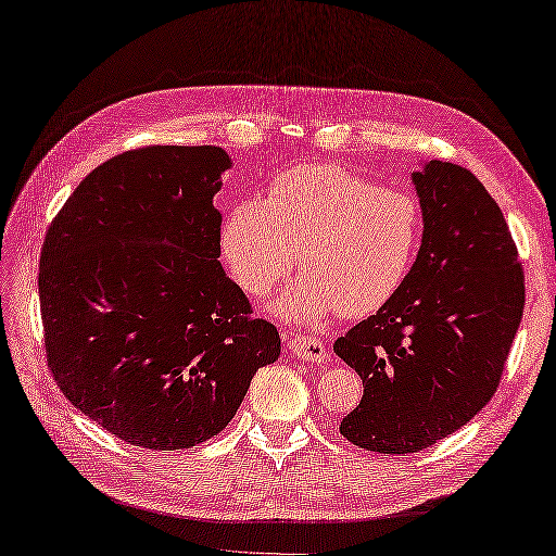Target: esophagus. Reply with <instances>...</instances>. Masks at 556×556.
Masks as SVG:
<instances>
[{"label": "esophagus", "instance_id": "1", "mask_svg": "<svg viewBox=\"0 0 556 556\" xmlns=\"http://www.w3.org/2000/svg\"><path fill=\"white\" fill-rule=\"evenodd\" d=\"M288 351L300 361H311V363H320L328 354V349L314 334H294L288 340Z\"/></svg>", "mask_w": 556, "mask_h": 556}]
</instances>
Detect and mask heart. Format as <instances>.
Masks as SVG:
<instances>
[{
    "label": "heart",
    "instance_id": "b5f03b06",
    "mask_svg": "<svg viewBox=\"0 0 556 556\" xmlns=\"http://www.w3.org/2000/svg\"><path fill=\"white\" fill-rule=\"evenodd\" d=\"M422 212L413 193L382 188L332 162L270 181L264 200L228 214L222 252L238 286L264 296L300 260L304 274L278 296L292 323L361 318L394 300L415 264Z\"/></svg>",
    "mask_w": 556,
    "mask_h": 556
}]
</instances>
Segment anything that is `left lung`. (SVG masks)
I'll return each instance as SVG.
<instances>
[{"instance_id": "1", "label": "left lung", "mask_w": 556, "mask_h": 556, "mask_svg": "<svg viewBox=\"0 0 556 556\" xmlns=\"http://www.w3.org/2000/svg\"><path fill=\"white\" fill-rule=\"evenodd\" d=\"M413 181L425 233L410 274L334 342L363 380L340 434L391 455L429 448L493 399L526 302L517 245L477 176L431 160Z\"/></svg>"}]
</instances>
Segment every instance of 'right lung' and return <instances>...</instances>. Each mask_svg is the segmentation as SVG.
Listing matches in <instances>:
<instances>
[{
  "label": "right lung",
  "instance_id": "obj_1",
  "mask_svg": "<svg viewBox=\"0 0 556 556\" xmlns=\"http://www.w3.org/2000/svg\"><path fill=\"white\" fill-rule=\"evenodd\" d=\"M216 146H143L83 179L47 228L39 311L49 370L79 413L131 445L184 451L224 431L274 323L224 274Z\"/></svg>",
  "mask_w": 556,
  "mask_h": 556
}]
</instances>
